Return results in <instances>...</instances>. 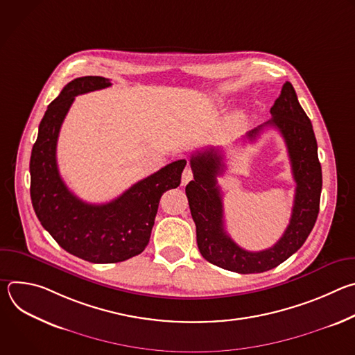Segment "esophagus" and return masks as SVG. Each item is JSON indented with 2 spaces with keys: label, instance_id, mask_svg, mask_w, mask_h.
Wrapping results in <instances>:
<instances>
[{
  "label": "esophagus",
  "instance_id": "obj_1",
  "mask_svg": "<svg viewBox=\"0 0 355 355\" xmlns=\"http://www.w3.org/2000/svg\"><path fill=\"white\" fill-rule=\"evenodd\" d=\"M191 180H193V171L191 167H185V170L182 171V177H181V184L187 185Z\"/></svg>",
  "mask_w": 355,
  "mask_h": 355
}]
</instances>
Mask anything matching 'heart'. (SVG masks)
Instances as JSON below:
<instances>
[{
    "mask_svg": "<svg viewBox=\"0 0 355 355\" xmlns=\"http://www.w3.org/2000/svg\"><path fill=\"white\" fill-rule=\"evenodd\" d=\"M244 121H245V114H244L243 111H237V112H234V114L230 116L229 123H230L232 128H239Z\"/></svg>",
    "mask_w": 355,
    "mask_h": 355,
    "instance_id": "1",
    "label": "heart"
}]
</instances>
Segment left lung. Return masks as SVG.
<instances>
[{"label": "left lung", "instance_id": "8db88e82", "mask_svg": "<svg viewBox=\"0 0 355 355\" xmlns=\"http://www.w3.org/2000/svg\"><path fill=\"white\" fill-rule=\"evenodd\" d=\"M272 119L250 130L243 139L256 140L266 126L282 135L296 182L292 215L282 237L270 248L247 251L236 244L223 226V202L216 177L226 166L219 148L198 151L191 157L193 181L185 187L196 243L202 257L211 264L239 274H256L275 268L296 252L311 234L320 205L322 167L312 122L302 110L291 83H285L271 108Z\"/></svg>", "mask_w": 355, "mask_h": 355}]
</instances>
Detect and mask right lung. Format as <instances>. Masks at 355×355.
Listing matches in <instances>:
<instances>
[{
  "label": "right lung",
  "mask_w": 355,
  "mask_h": 355,
  "mask_svg": "<svg viewBox=\"0 0 355 355\" xmlns=\"http://www.w3.org/2000/svg\"><path fill=\"white\" fill-rule=\"evenodd\" d=\"M112 85L105 77L70 81L50 103L32 147L31 199L42 226L70 254L95 264L129 260L146 248L162 195L177 188L187 164L178 160L140 180L108 204H87L60 177L56 147L62 123L77 95Z\"/></svg>",
  "instance_id": "obj_1"
}]
</instances>
